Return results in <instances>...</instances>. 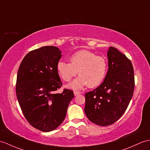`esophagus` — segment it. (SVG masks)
<instances>
[{
	"instance_id": "34e87169",
	"label": "esophagus",
	"mask_w": 150,
	"mask_h": 150,
	"mask_svg": "<svg viewBox=\"0 0 150 150\" xmlns=\"http://www.w3.org/2000/svg\"><path fill=\"white\" fill-rule=\"evenodd\" d=\"M80 94H81V92H80V91H74L75 96H77V95H80Z\"/></svg>"
}]
</instances>
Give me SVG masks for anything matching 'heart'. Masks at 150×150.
<instances>
[{
  "mask_svg": "<svg viewBox=\"0 0 150 150\" xmlns=\"http://www.w3.org/2000/svg\"><path fill=\"white\" fill-rule=\"evenodd\" d=\"M69 61L70 63L59 61L57 69L59 75L66 82H70L78 72L80 76L69 85L72 89H81L86 85L88 88H95L105 77L108 65L105 57L82 50L73 54Z\"/></svg>",
  "mask_w": 150,
  "mask_h": 150,
  "instance_id": "1",
  "label": "heart"
}]
</instances>
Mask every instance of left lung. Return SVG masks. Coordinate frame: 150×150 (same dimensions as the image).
Wrapping results in <instances>:
<instances>
[{"label":"left lung","mask_w":150,"mask_h":150,"mask_svg":"<svg viewBox=\"0 0 150 150\" xmlns=\"http://www.w3.org/2000/svg\"><path fill=\"white\" fill-rule=\"evenodd\" d=\"M109 69L104 81L86 93L84 111L88 119L100 126H108L123 116L133 96L135 81L132 62L117 48L107 52Z\"/></svg>","instance_id":"left-lung-1"}]
</instances>
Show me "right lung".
Segmentation results:
<instances>
[{
	"mask_svg": "<svg viewBox=\"0 0 150 150\" xmlns=\"http://www.w3.org/2000/svg\"><path fill=\"white\" fill-rule=\"evenodd\" d=\"M62 56L57 47L45 46L29 52L17 74L16 93L24 116L33 127L43 132L55 130L67 115L74 91L64 89L57 69Z\"/></svg>",
	"mask_w": 150,
	"mask_h": 150,
	"instance_id": "right-lung-1",
	"label": "right lung"
}]
</instances>
